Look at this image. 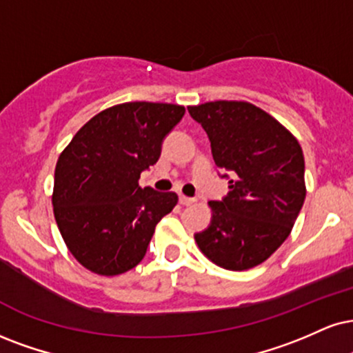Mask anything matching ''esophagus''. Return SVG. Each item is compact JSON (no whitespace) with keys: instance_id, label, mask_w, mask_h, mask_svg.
Instances as JSON below:
<instances>
[{"instance_id":"obj_1","label":"esophagus","mask_w":353,"mask_h":353,"mask_svg":"<svg viewBox=\"0 0 353 353\" xmlns=\"http://www.w3.org/2000/svg\"><path fill=\"white\" fill-rule=\"evenodd\" d=\"M196 199L194 198H188L185 196V194H180V204H183V206H190V204H193Z\"/></svg>"}]
</instances>
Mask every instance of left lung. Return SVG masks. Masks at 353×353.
Instances as JSON below:
<instances>
[{
	"label": "left lung",
	"instance_id": "left-lung-1",
	"mask_svg": "<svg viewBox=\"0 0 353 353\" xmlns=\"http://www.w3.org/2000/svg\"><path fill=\"white\" fill-rule=\"evenodd\" d=\"M206 130L214 162L232 175L229 194L210 201V228L194 234L217 267L243 272L263 263L288 239L306 198L304 157L296 137L247 101L188 106Z\"/></svg>",
	"mask_w": 353,
	"mask_h": 353
}]
</instances>
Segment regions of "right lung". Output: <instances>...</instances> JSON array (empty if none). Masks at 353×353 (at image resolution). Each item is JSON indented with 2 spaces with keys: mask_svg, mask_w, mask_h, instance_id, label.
<instances>
[{
  "mask_svg": "<svg viewBox=\"0 0 353 353\" xmlns=\"http://www.w3.org/2000/svg\"><path fill=\"white\" fill-rule=\"evenodd\" d=\"M183 114L172 103L116 104L91 117L60 154L54 216L86 270L116 276L136 267L155 225L176 206V193L142 190L139 178L159 160L163 137Z\"/></svg>",
  "mask_w": 353,
  "mask_h": 353,
  "instance_id": "obj_1",
  "label": "right lung"
}]
</instances>
